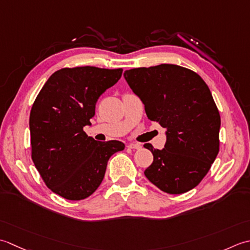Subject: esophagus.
<instances>
[{"instance_id":"1","label":"esophagus","mask_w":250,"mask_h":250,"mask_svg":"<svg viewBox=\"0 0 250 250\" xmlns=\"http://www.w3.org/2000/svg\"><path fill=\"white\" fill-rule=\"evenodd\" d=\"M127 147H129V149H134V150H139L141 149V146L139 144H134V142H131V144H128Z\"/></svg>"}]
</instances>
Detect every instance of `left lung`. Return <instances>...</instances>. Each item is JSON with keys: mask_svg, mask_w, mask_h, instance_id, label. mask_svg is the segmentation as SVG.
Returning <instances> with one entry per match:
<instances>
[{"mask_svg": "<svg viewBox=\"0 0 250 250\" xmlns=\"http://www.w3.org/2000/svg\"><path fill=\"white\" fill-rule=\"evenodd\" d=\"M124 78L147 119L166 128L164 149L144 146L153 154L146 177L169 194L192 190L219 152L221 121L208 86L193 71L167 63L126 70Z\"/></svg>", "mask_w": 250, "mask_h": 250, "instance_id": "left-lung-1", "label": "left lung"}]
</instances>
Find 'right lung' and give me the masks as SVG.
Wrapping results in <instances>:
<instances>
[{"label":"right lung","instance_id":"1","mask_svg":"<svg viewBox=\"0 0 250 250\" xmlns=\"http://www.w3.org/2000/svg\"><path fill=\"white\" fill-rule=\"evenodd\" d=\"M123 69L96 67L56 71L39 93L30 113L32 161L56 194L70 201L98 189L110 157L124 150L118 140L98 142L83 130L96 103L121 79Z\"/></svg>","mask_w":250,"mask_h":250}]
</instances>
